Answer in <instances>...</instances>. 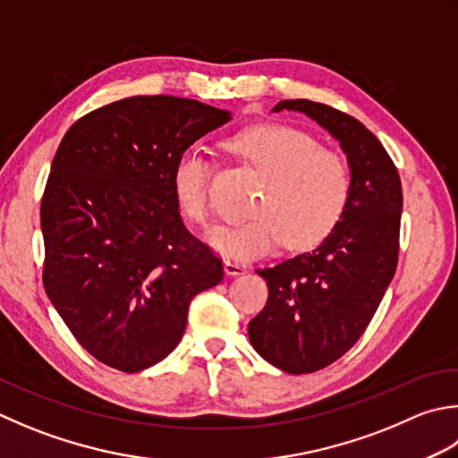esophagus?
I'll use <instances>...</instances> for the list:
<instances>
[{"label":"esophagus","instance_id":"34e87169","mask_svg":"<svg viewBox=\"0 0 458 458\" xmlns=\"http://www.w3.org/2000/svg\"><path fill=\"white\" fill-rule=\"evenodd\" d=\"M246 267L248 266L244 262H238V259H232V258L224 259V272L228 276H242L246 272Z\"/></svg>","mask_w":458,"mask_h":458}]
</instances>
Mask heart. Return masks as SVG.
I'll return each instance as SVG.
<instances>
[{
  "instance_id": "obj_1",
  "label": "heart",
  "mask_w": 458,
  "mask_h": 458,
  "mask_svg": "<svg viewBox=\"0 0 458 458\" xmlns=\"http://www.w3.org/2000/svg\"><path fill=\"white\" fill-rule=\"evenodd\" d=\"M226 148L264 174L252 204L254 216L210 234L224 256L248 259L282 244L306 248L342 220L352 194L347 160L321 148L311 134L288 124H254L234 134ZM210 160L188 148L173 166V192L184 216L210 228Z\"/></svg>"
}]
</instances>
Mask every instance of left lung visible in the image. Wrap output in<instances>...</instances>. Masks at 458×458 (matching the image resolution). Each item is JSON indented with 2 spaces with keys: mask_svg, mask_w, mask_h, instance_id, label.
I'll return each instance as SVG.
<instances>
[{
  "mask_svg": "<svg viewBox=\"0 0 458 458\" xmlns=\"http://www.w3.org/2000/svg\"><path fill=\"white\" fill-rule=\"evenodd\" d=\"M342 145L352 194L342 220L321 244L258 270L267 284L264 310L248 324L256 352L292 375L337 361L369 326L397 270L403 191L397 166L365 124L308 98L280 101Z\"/></svg>",
  "mask_w": 458,
  "mask_h": 458,
  "instance_id": "left-lung-1",
  "label": "left lung"
}]
</instances>
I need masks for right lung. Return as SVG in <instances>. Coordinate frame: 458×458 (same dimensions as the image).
Wrapping results in <instances>:
<instances>
[{"instance_id":"obj_1","label":"right lung","mask_w":458,"mask_h":458,"mask_svg":"<svg viewBox=\"0 0 458 458\" xmlns=\"http://www.w3.org/2000/svg\"><path fill=\"white\" fill-rule=\"evenodd\" d=\"M230 119L194 98L139 95L63 137L41 199L43 288L97 361L124 373L163 361L194 295L222 282V259L182 224L173 166Z\"/></svg>"}]
</instances>
